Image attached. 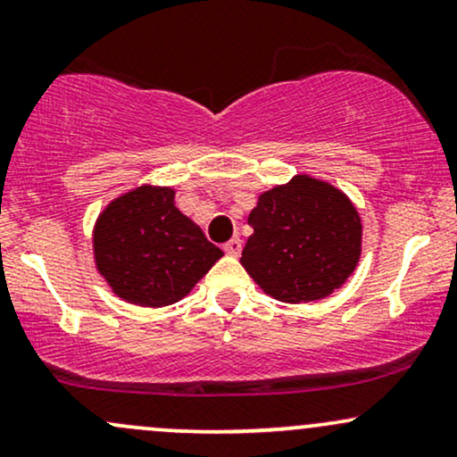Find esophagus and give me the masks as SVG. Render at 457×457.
Returning a JSON list of instances; mask_svg holds the SVG:
<instances>
[{"label": "esophagus", "mask_w": 457, "mask_h": 457, "mask_svg": "<svg viewBox=\"0 0 457 457\" xmlns=\"http://www.w3.org/2000/svg\"><path fill=\"white\" fill-rule=\"evenodd\" d=\"M223 251L228 255H240V251H243V240L238 238V236H236V238H232V240H228V243L223 245Z\"/></svg>", "instance_id": "esophagus-1"}]
</instances>
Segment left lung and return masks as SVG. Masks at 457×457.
<instances>
[{
  "label": "left lung",
  "instance_id": "left-lung-1",
  "mask_svg": "<svg viewBox=\"0 0 457 457\" xmlns=\"http://www.w3.org/2000/svg\"><path fill=\"white\" fill-rule=\"evenodd\" d=\"M240 264L266 295L309 303L333 295L361 258L363 225L354 204L328 182L298 174L262 193Z\"/></svg>",
  "mask_w": 457,
  "mask_h": 457
}]
</instances>
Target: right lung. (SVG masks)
I'll use <instances>...</instances> for the list:
<instances>
[{"label":"right lung","instance_id":"obj_1","mask_svg":"<svg viewBox=\"0 0 457 457\" xmlns=\"http://www.w3.org/2000/svg\"><path fill=\"white\" fill-rule=\"evenodd\" d=\"M171 187L144 185L98 214L92 246L96 270L115 296L141 307L185 298L223 251L176 208Z\"/></svg>","mask_w":457,"mask_h":457}]
</instances>
